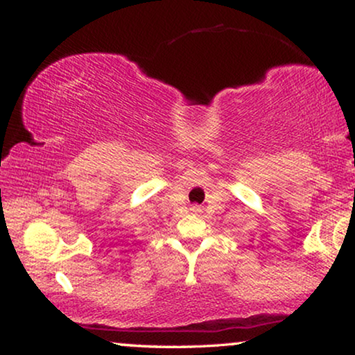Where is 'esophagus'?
Here are the masks:
<instances>
[{
  "label": "esophagus",
  "instance_id": "1",
  "mask_svg": "<svg viewBox=\"0 0 355 355\" xmlns=\"http://www.w3.org/2000/svg\"><path fill=\"white\" fill-rule=\"evenodd\" d=\"M192 211L198 213V211H200V207H198V205H193V207H192Z\"/></svg>",
  "mask_w": 355,
  "mask_h": 355
}]
</instances>
